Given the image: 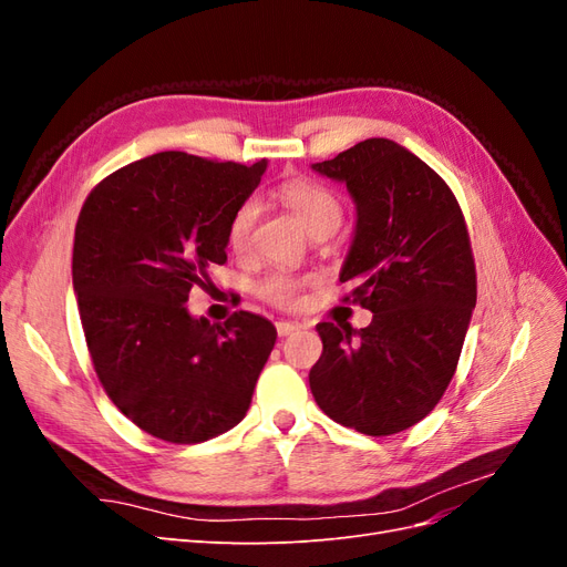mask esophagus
Returning a JSON list of instances; mask_svg holds the SVG:
<instances>
[{
    "instance_id": "esophagus-1",
    "label": "esophagus",
    "mask_w": 567,
    "mask_h": 567,
    "mask_svg": "<svg viewBox=\"0 0 567 567\" xmlns=\"http://www.w3.org/2000/svg\"><path fill=\"white\" fill-rule=\"evenodd\" d=\"M298 329H300V323H296V321H286V319L277 321V333H279L281 338L293 336Z\"/></svg>"
}]
</instances>
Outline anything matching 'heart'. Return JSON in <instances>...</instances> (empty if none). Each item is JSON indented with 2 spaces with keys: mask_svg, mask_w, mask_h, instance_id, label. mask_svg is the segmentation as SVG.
Returning a JSON list of instances; mask_svg holds the SVG:
<instances>
[{
  "mask_svg": "<svg viewBox=\"0 0 567 567\" xmlns=\"http://www.w3.org/2000/svg\"><path fill=\"white\" fill-rule=\"evenodd\" d=\"M281 200L288 205L290 210H293L302 227L310 231V236L323 231V229H338L340 221H342V205L340 200L329 192V188H323L315 182H288L281 186ZM257 217H260V203L257 198H246L241 205H238L236 213L231 215L229 221V229H227V241L231 246V250L241 252L248 248L250 241V234ZM260 293L271 300L274 305H281L288 307L296 302L298 296V281L284 277V274H274V277L265 279L260 284Z\"/></svg>",
  "mask_w": 567,
  "mask_h": 567,
  "instance_id": "b5f03b06",
  "label": "heart"
}]
</instances>
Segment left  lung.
Here are the masks:
<instances>
[{"label":"left lung","instance_id":"obj_1","mask_svg":"<svg viewBox=\"0 0 567 567\" xmlns=\"http://www.w3.org/2000/svg\"><path fill=\"white\" fill-rule=\"evenodd\" d=\"M312 169L348 186L357 219L340 281L373 315L362 331L317 326L312 394L357 433L406 431L447 390L475 310L466 221L435 169L392 140L373 136Z\"/></svg>","mask_w":567,"mask_h":567}]
</instances>
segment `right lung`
Instances as JSON below:
<instances>
[{
    "label": "right lung",
    "mask_w": 567,
    "mask_h": 567,
    "mask_svg": "<svg viewBox=\"0 0 567 567\" xmlns=\"http://www.w3.org/2000/svg\"><path fill=\"white\" fill-rule=\"evenodd\" d=\"M250 167L182 151L120 167L84 200L73 290L101 385L153 437L196 444L241 423L277 342L274 323L188 312V290L227 262V229L260 184Z\"/></svg>",
    "instance_id": "add662e5"
}]
</instances>
